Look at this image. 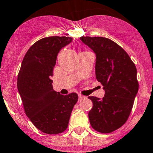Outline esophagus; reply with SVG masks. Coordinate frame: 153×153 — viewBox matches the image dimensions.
I'll return each instance as SVG.
<instances>
[{"label":"esophagus","mask_w":153,"mask_h":153,"mask_svg":"<svg viewBox=\"0 0 153 153\" xmlns=\"http://www.w3.org/2000/svg\"><path fill=\"white\" fill-rule=\"evenodd\" d=\"M84 98H86V97H84V96L81 95V94H80V95L78 96V101H81L83 99H84Z\"/></svg>","instance_id":"1"}]
</instances>
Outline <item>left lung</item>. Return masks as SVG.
<instances>
[{
	"instance_id": "8db88e82",
	"label": "left lung",
	"mask_w": 153,
	"mask_h": 153,
	"mask_svg": "<svg viewBox=\"0 0 153 153\" xmlns=\"http://www.w3.org/2000/svg\"><path fill=\"white\" fill-rule=\"evenodd\" d=\"M80 39L95 53L96 78L105 91L102 100L88 97L93 102L90 124L98 132L111 133L123 126L131 112L139 90L136 67L128 54L109 39L82 36Z\"/></svg>"
}]
</instances>
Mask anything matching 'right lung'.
<instances>
[{"label": "right lung", "instance_id": "obj_1", "mask_svg": "<svg viewBox=\"0 0 153 153\" xmlns=\"http://www.w3.org/2000/svg\"><path fill=\"white\" fill-rule=\"evenodd\" d=\"M72 41L66 36H50L35 42L27 51L17 77V89L27 117L47 134L62 133L68 126L78 96L54 91L53 71L58 54Z\"/></svg>", "mask_w": 153, "mask_h": 153}]
</instances>
